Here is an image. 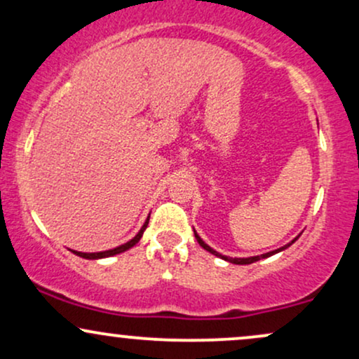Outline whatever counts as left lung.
<instances>
[{"instance_id":"left-lung-1","label":"left lung","mask_w":359,"mask_h":359,"mask_svg":"<svg viewBox=\"0 0 359 359\" xmlns=\"http://www.w3.org/2000/svg\"><path fill=\"white\" fill-rule=\"evenodd\" d=\"M194 236H196V240H197V243H199L201 246H203L204 250H208V251H211L212 255H216V257H221V258H224L226 262H231V263H236V265H250V263H255V262H258V259H262V258H266V257H270V255H273V253H277V251H280V250H285L287 246H283V248H280V250H275V251H270V253H265V255H262V257H251V258H229V257H222V255H219L217 253V251H214L212 248H209L208 245H205V243L201 240L199 236H197V233L194 231ZM295 240H297V238H295ZM294 240V241H295ZM292 241V243H294Z\"/></svg>"}]
</instances>
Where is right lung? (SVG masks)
<instances>
[{"instance_id": "1", "label": "right lung", "mask_w": 359, "mask_h": 359, "mask_svg": "<svg viewBox=\"0 0 359 359\" xmlns=\"http://www.w3.org/2000/svg\"><path fill=\"white\" fill-rule=\"evenodd\" d=\"M147 226H148V219H147V222H145V224H143V228H142V229H140V233L137 234V236H135V238H133V240H131V241H128V243H125V245L118 246V248H114V250H108V251H100V253H81V251H74V253H76V255H79V257H82V258H89V259H96V258H104V257H113V255L123 253V251L130 250V248H131V246H135V245H137V243L140 241V238H142V234H143V231H145V229H147Z\"/></svg>"}]
</instances>
